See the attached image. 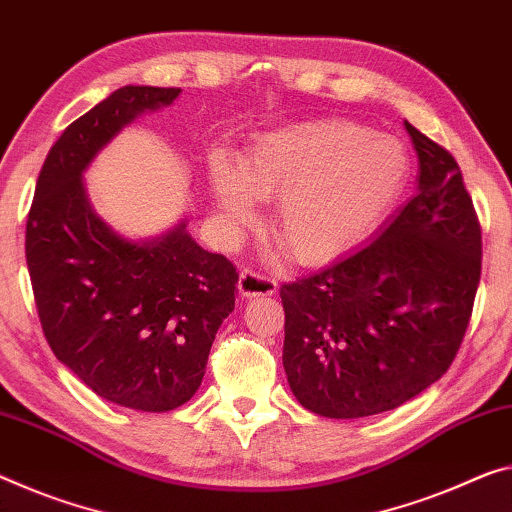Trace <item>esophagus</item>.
Returning <instances> with one entry per match:
<instances>
[{
    "label": "esophagus",
    "instance_id": "34e87169",
    "mask_svg": "<svg viewBox=\"0 0 512 512\" xmlns=\"http://www.w3.org/2000/svg\"><path fill=\"white\" fill-rule=\"evenodd\" d=\"M278 289V282L269 275H262L257 271L243 269L239 275V294L243 298H255V296H271Z\"/></svg>",
    "mask_w": 512,
    "mask_h": 512
}]
</instances>
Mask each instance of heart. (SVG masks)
Wrapping results in <instances>:
<instances>
[{
	"label": "heart",
	"mask_w": 512,
	"mask_h": 512,
	"mask_svg": "<svg viewBox=\"0 0 512 512\" xmlns=\"http://www.w3.org/2000/svg\"><path fill=\"white\" fill-rule=\"evenodd\" d=\"M412 159L401 139L351 120H312L257 139L237 168L216 164L209 189L218 212L250 225L257 200L275 207V241L303 264L362 243L403 196Z\"/></svg>",
	"instance_id": "b5f03b06"
}]
</instances>
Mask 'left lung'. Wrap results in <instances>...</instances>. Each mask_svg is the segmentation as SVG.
Wrapping results in <instances>:
<instances>
[{
  "mask_svg": "<svg viewBox=\"0 0 512 512\" xmlns=\"http://www.w3.org/2000/svg\"><path fill=\"white\" fill-rule=\"evenodd\" d=\"M419 191L369 246L282 285V364L303 408L394 410L451 367L481 280V225L456 159L405 120Z\"/></svg>",
  "mask_w": 512,
  "mask_h": 512,
  "instance_id": "1",
  "label": "left lung"
}]
</instances>
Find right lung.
<instances>
[{"mask_svg":"<svg viewBox=\"0 0 512 512\" xmlns=\"http://www.w3.org/2000/svg\"><path fill=\"white\" fill-rule=\"evenodd\" d=\"M180 88L123 86L66 127L47 154L27 218V266L56 360L97 396L168 412L198 392L237 269L198 246L186 218L129 239L95 212L84 173L145 111Z\"/></svg>","mask_w":512,"mask_h":512,"instance_id":"add662e5","label":"right lung"}]
</instances>
